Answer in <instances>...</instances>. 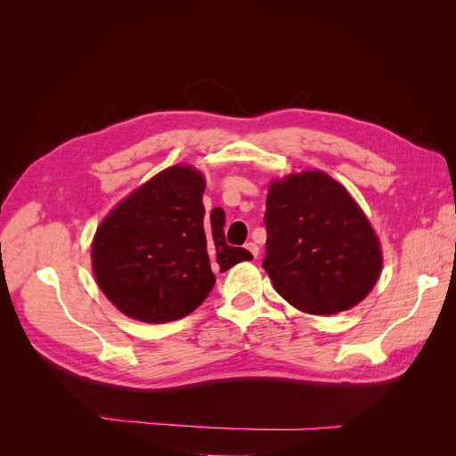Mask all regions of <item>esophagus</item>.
I'll return each instance as SVG.
<instances>
[{"label":"esophagus","instance_id":"esophagus-1","mask_svg":"<svg viewBox=\"0 0 456 456\" xmlns=\"http://www.w3.org/2000/svg\"><path fill=\"white\" fill-rule=\"evenodd\" d=\"M245 249H247V251H249V253H251V255H253L255 258L258 256V245H256V243L249 241V243H247V245H245Z\"/></svg>","mask_w":456,"mask_h":456}]
</instances>
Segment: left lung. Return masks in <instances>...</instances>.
<instances>
[{
  "label": "left lung",
  "mask_w": 456,
  "mask_h": 456,
  "mask_svg": "<svg viewBox=\"0 0 456 456\" xmlns=\"http://www.w3.org/2000/svg\"><path fill=\"white\" fill-rule=\"evenodd\" d=\"M266 258L278 291L302 312L350 310L382 270L377 233L348 190L322 171L273 181L266 198Z\"/></svg>",
  "instance_id": "left-lung-1"
}]
</instances>
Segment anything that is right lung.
I'll list each match as a JSON object with an SVG mask.
<instances>
[{
	"label": "right lung",
	"mask_w": 456,
	"mask_h": 456,
	"mask_svg": "<svg viewBox=\"0 0 456 456\" xmlns=\"http://www.w3.org/2000/svg\"><path fill=\"white\" fill-rule=\"evenodd\" d=\"M205 181L175 165L123 200L93 240V272L101 291L133 320L167 323L194 312L226 272L253 255L224 238V211L205 218Z\"/></svg>",
	"instance_id": "1"
}]
</instances>
